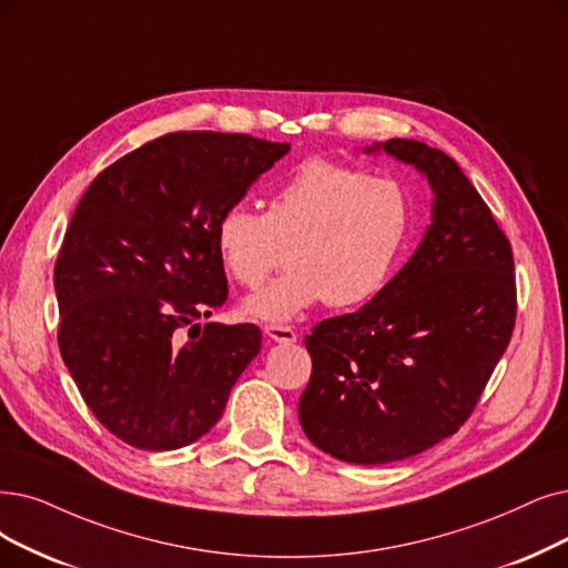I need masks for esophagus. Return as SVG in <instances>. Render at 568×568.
Returning <instances> with one entry per match:
<instances>
[{
	"instance_id": "1",
	"label": "esophagus",
	"mask_w": 568,
	"mask_h": 568,
	"mask_svg": "<svg viewBox=\"0 0 568 568\" xmlns=\"http://www.w3.org/2000/svg\"><path fill=\"white\" fill-rule=\"evenodd\" d=\"M265 335L275 339V343H280V345H293L298 339L296 331H293L291 326H280V324H267Z\"/></svg>"
}]
</instances>
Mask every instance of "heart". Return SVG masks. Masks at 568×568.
<instances>
[{"mask_svg": "<svg viewBox=\"0 0 568 568\" xmlns=\"http://www.w3.org/2000/svg\"><path fill=\"white\" fill-rule=\"evenodd\" d=\"M415 221L403 181L347 163L312 158L270 193L265 212L246 202L225 207L214 225L223 270L258 288L286 261L280 280L246 301L261 322H286L324 303L347 310L387 288Z\"/></svg>", "mask_w": 568, "mask_h": 568, "instance_id": "b5f03b06", "label": "heart"}]
</instances>
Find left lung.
Instances as JSON below:
<instances>
[{"label":"left lung","instance_id":"8db88e82","mask_svg":"<svg viewBox=\"0 0 568 568\" xmlns=\"http://www.w3.org/2000/svg\"><path fill=\"white\" fill-rule=\"evenodd\" d=\"M382 149L428 176L434 223L379 296L312 328L298 403L305 436L358 466L415 457L457 434L517 316L510 240L459 165L415 140Z\"/></svg>","mask_w":568,"mask_h":568}]
</instances>
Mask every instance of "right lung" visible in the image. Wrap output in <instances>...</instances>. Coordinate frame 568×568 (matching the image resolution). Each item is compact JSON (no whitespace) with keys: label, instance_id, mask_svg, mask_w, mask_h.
Instances as JSON below:
<instances>
[{"label":"right lung","instance_id":"right-lung-1","mask_svg":"<svg viewBox=\"0 0 568 568\" xmlns=\"http://www.w3.org/2000/svg\"><path fill=\"white\" fill-rule=\"evenodd\" d=\"M242 132H170L104 168L55 261L58 347L95 419L138 449L184 447L219 422L258 352L254 324H205L229 298L219 214L288 153Z\"/></svg>","mask_w":568,"mask_h":568}]
</instances>
